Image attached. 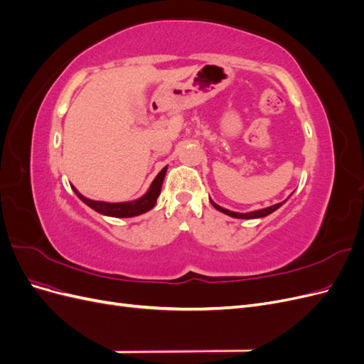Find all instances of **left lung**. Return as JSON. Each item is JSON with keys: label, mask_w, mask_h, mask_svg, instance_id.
<instances>
[{"label": "left lung", "mask_w": 364, "mask_h": 364, "mask_svg": "<svg viewBox=\"0 0 364 364\" xmlns=\"http://www.w3.org/2000/svg\"><path fill=\"white\" fill-rule=\"evenodd\" d=\"M209 200H211V199H209ZM285 202H287V200H284V202L277 203V205H272V206H269V208H262V209H257V211H250V213H245V214H243V213H234V211H229V209L222 208V206L217 205V203H214V202L211 200L213 206L217 209V211L223 213V214H226V215H229V217H234V218H261V217H266V215H269V214H272V213L277 211V209H278L279 206H282Z\"/></svg>", "instance_id": "8db88e82"}]
</instances>
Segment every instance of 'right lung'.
I'll list each match as a JSON object with an SVG mask.
<instances>
[{"label": "right lung", "mask_w": 364, "mask_h": 364, "mask_svg": "<svg viewBox=\"0 0 364 364\" xmlns=\"http://www.w3.org/2000/svg\"><path fill=\"white\" fill-rule=\"evenodd\" d=\"M165 173H167V167H164L158 176L155 178V181L151 182L150 188L147 190V193L139 197L136 200L132 202H119V203H109V202H100V200H91L87 197L82 196L79 191H77L74 186L73 190L77 194L79 199L86 203L90 208H92L94 211L100 213L103 215H109V217H118V218H127V217H135V215H141L156 205L158 196L161 194V188H162V182L165 178Z\"/></svg>", "instance_id": "obj_1"}]
</instances>
